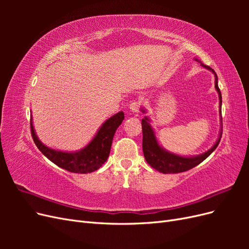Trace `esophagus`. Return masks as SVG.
Instances as JSON below:
<instances>
[{
  "instance_id": "34e87169",
  "label": "esophagus",
  "mask_w": 249,
  "mask_h": 249,
  "mask_svg": "<svg viewBox=\"0 0 249 249\" xmlns=\"http://www.w3.org/2000/svg\"><path fill=\"white\" fill-rule=\"evenodd\" d=\"M129 108H130L131 112H133V113H134V114H138V113H139L140 105H139V103H138V102H132V103L130 104Z\"/></svg>"
}]
</instances>
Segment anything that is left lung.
Segmentation results:
<instances>
[{"label":"left lung","mask_w":249,"mask_h":249,"mask_svg":"<svg viewBox=\"0 0 249 249\" xmlns=\"http://www.w3.org/2000/svg\"><path fill=\"white\" fill-rule=\"evenodd\" d=\"M197 62L201 64L203 69L210 71L214 74L215 77V89L218 93V97H219V115H220V132L218 135V138L216 142L213 144V146L207 152L202 153L200 155L196 156H180L175 153H171L166 148H164L159 140H158L156 136V132L154 130L153 125L150 124L152 120L148 116H144L142 119V133H143V139H142V148H143V155L146 162L155 168L156 170L160 171L162 173H178L189 170L195 166H197L203 160H206L207 158L212 154L216 147L218 146L221 139L222 135V122H221V105H222V97L220 89L218 87V77L214 70L211 69L210 66L202 64L198 59L194 58ZM140 111L143 114H146L147 111L144 107H141Z\"/></svg>","instance_id":"8db88e82"}]
</instances>
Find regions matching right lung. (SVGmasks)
I'll list each match as a JSON object with an SVG mask.
<instances>
[{
    "instance_id": "right-lung-1",
    "label": "right lung",
    "mask_w": 249,
    "mask_h": 249,
    "mask_svg": "<svg viewBox=\"0 0 249 249\" xmlns=\"http://www.w3.org/2000/svg\"><path fill=\"white\" fill-rule=\"evenodd\" d=\"M124 114L120 111L105 120L93 138L81 149L64 152L49 147L37 137L31 118V132L36 146L57 166L73 173H89L99 169L107 161L113 137L117 127L122 124Z\"/></svg>"
}]
</instances>
